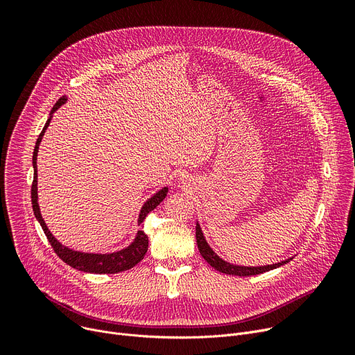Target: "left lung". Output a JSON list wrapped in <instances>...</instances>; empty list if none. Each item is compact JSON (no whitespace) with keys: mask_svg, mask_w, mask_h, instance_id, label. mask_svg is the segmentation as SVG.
I'll list each match as a JSON object with an SVG mask.
<instances>
[{"mask_svg":"<svg viewBox=\"0 0 355 355\" xmlns=\"http://www.w3.org/2000/svg\"><path fill=\"white\" fill-rule=\"evenodd\" d=\"M196 239H197V246H198V250L201 253V256L204 257V260L206 262L213 266L216 270L221 272V273H226V275H234V276H253V275H259V273H265V272H269L272 269H276L279 266H282L285 263H288L289 260H285V262H281V263H276V265H269V266H260V268H245V266H234V265H230L227 262H225V260H221L211 249L210 246L207 245V241L204 240V236L201 233V229L200 226L197 225L196 227Z\"/></svg>","mask_w":355,"mask_h":355,"instance_id":"left-lung-1","label":"left lung"}]
</instances>
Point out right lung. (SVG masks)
<instances>
[{
  "instance_id": "right-lung-1",
  "label": "right lung",
  "mask_w": 355,
  "mask_h": 355,
  "mask_svg": "<svg viewBox=\"0 0 355 355\" xmlns=\"http://www.w3.org/2000/svg\"><path fill=\"white\" fill-rule=\"evenodd\" d=\"M66 96H62L55 105L51 109V114H54L64 102H66ZM50 123V118L47 119L43 130L40 132L39 138H37L35 146H34V153H33V166H34V178H33V184H31V204H33V211L35 218L39 220L40 226L49 240V243L51 245L53 250L55 252L64 263H67L69 266L82 270V272H87V273H119L123 270H128L130 268H134L135 265H138L141 260L144 259L146 250H148V236L144 233V230H139L137 234V239L132 245L129 248L116 252V253H110V254H93V253H80V252H73L64 246H62L58 240L53 237V234L49 232L46 223L42 217L40 209H39V202H37V153H39V145L42 142V138L44 135V130L47 129ZM168 193V189H164L161 191H158L153 198H149L141 210L139 214V225H142L146 214L149 211H153L158 204L165 198Z\"/></svg>"
}]
</instances>
